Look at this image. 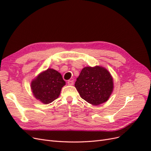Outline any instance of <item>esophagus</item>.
<instances>
[{"mask_svg": "<svg viewBox=\"0 0 151 151\" xmlns=\"http://www.w3.org/2000/svg\"><path fill=\"white\" fill-rule=\"evenodd\" d=\"M67 84H68V85L72 86L73 84H74V81H73V80H68L67 81Z\"/></svg>", "mask_w": 151, "mask_h": 151, "instance_id": "obj_1", "label": "esophagus"}]
</instances>
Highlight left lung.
I'll return each instance as SVG.
<instances>
[{"mask_svg": "<svg viewBox=\"0 0 151 151\" xmlns=\"http://www.w3.org/2000/svg\"><path fill=\"white\" fill-rule=\"evenodd\" d=\"M81 98L93 105H99L108 99L113 82L109 72L102 67H86L81 70L75 83Z\"/></svg>", "mask_w": 151, "mask_h": 151, "instance_id": "obj_1", "label": "left lung"}]
</instances>
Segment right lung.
I'll return each mask as SVG.
<instances>
[{"label":"right lung","mask_w":151,"mask_h":151,"mask_svg":"<svg viewBox=\"0 0 151 151\" xmlns=\"http://www.w3.org/2000/svg\"><path fill=\"white\" fill-rule=\"evenodd\" d=\"M65 84L60 73L48 68L32 81L31 86L35 97L45 104H49L58 98Z\"/></svg>","instance_id":"add662e5"}]
</instances>
